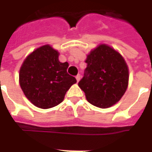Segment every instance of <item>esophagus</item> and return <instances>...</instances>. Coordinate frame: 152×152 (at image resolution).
I'll return each mask as SVG.
<instances>
[{"label": "esophagus", "mask_w": 152, "mask_h": 152, "mask_svg": "<svg viewBox=\"0 0 152 152\" xmlns=\"http://www.w3.org/2000/svg\"><path fill=\"white\" fill-rule=\"evenodd\" d=\"M80 79H81V75H80V74H78V75L76 76V79H77V81L79 82V80H80Z\"/></svg>", "instance_id": "34e87169"}]
</instances>
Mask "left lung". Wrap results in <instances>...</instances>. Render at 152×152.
<instances>
[{
    "mask_svg": "<svg viewBox=\"0 0 152 152\" xmlns=\"http://www.w3.org/2000/svg\"><path fill=\"white\" fill-rule=\"evenodd\" d=\"M85 75L79 82L87 101L100 108L115 105L129 85V67L118 50L99 45L87 55Z\"/></svg>",
    "mask_w": 152,
    "mask_h": 152,
    "instance_id": "8db88e82",
    "label": "left lung"
}]
</instances>
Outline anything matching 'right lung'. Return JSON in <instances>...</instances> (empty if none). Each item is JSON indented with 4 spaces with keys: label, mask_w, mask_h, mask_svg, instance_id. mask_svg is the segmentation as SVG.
Returning a JSON list of instances; mask_svg holds the SVG:
<instances>
[{
    "label": "right lung",
    "mask_w": 152,
    "mask_h": 152,
    "mask_svg": "<svg viewBox=\"0 0 152 152\" xmlns=\"http://www.w3.org/2000/svg\"><path fill=\"white\" fill-rule=\"evenodd\" d=\"M59 52L45 45L31 52L19 70V85L35 107L48 109L60 104L70 87L77 82L67 73L68 63L61 62Z\"/></svg>",
    "instance_id": "obj_1"
}]
</instances>
